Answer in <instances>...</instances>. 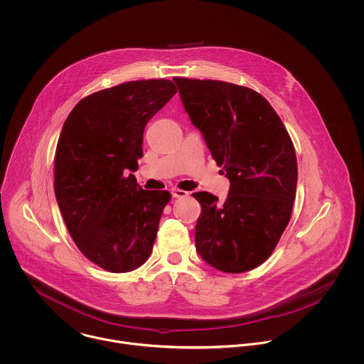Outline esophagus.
<instances>
[{"label":"esophagus","instance_id":"34e87169","mask_svg":"<svg viewBox=\"0 0 364 364\" xmlns=\"http://www.w3.org/2000/svg\"><path fill=\"white\" fill-rule=\"evenodd\" d=\"M189 195V192L182 191V189H172V196L173 198H186Z\"/></svg>","mask_w":364,"mask_h":364}]
</instances>
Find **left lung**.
<instances>
[{"label":"left lung","instance_id":"obj_1","mask_svg":"<svg viewBox=\"0 0 364 364\" xmlns=\"http://www.w3.org/2000/svg\"><path fill=\"white\" fill-rule=\"evenodd\" d=\"M173 81L231 183L223 205L208 192L193 193L202 206L196 250L221 272L252 270L272 255L291 217L297 188L293 141L257 91L215 80Z\"/></svg>","mask_w":364,"mask_h":364}]
</instances>
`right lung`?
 <instances>
[{
  "label": "right lung",
  "instance_id": "add662e5",
  "mask_svg": "<svg viewBox=\"0 0 364 364\" xmlns=\"http://www.w3.org/2000/svg\"><path fill=\"white\" fill-rule=\"evenodd\" d=\"M169 80L129 81L82 98L65 119L54 156V193L85 258L112 273L149 259L168 191H146L133 173L144 127L175 94Z\"/></svg>",
  "mask_w": 364,
  "mask_h": 364
}]
</instances>
